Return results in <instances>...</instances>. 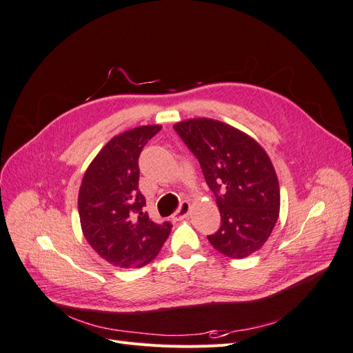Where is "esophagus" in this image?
Masks as SVG:
<instances>
[{
  "label": "esophagus",
  "instance_id": "esophagus-1",
  "mask_svg": "<svg viewBox=\"0 0 353 353\" xmlns=\"http://www.w3.org/2000/svg\"><path fill=\"white\" fill-rule=\"evenodd\" d=\"M188 212H190V203H188V201H183V203H181V205H179V208L175 210V213L172 215V219H174V221L184 219V218H187Z\"/></svg>",
  "mask_w": 353,
  "mask_h": 353
}]
</instances>
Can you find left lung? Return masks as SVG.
I'll list each match as a JSON object with an SVG mask.
<instances>
[{"label": "left lung", "mask_w": 353, "mask_h": 353, "mask_svg": "<svg viewBox=\"0 0 353 353\" xmlns=\"http://www.w3.org/2000/svg\"><path fill=\"white\" fill-rule=\"evenodd\" d=\"M174 130L216 197L221 227L208 236L210 244L232 259L259 250L280 213V185L268 154L249 135L206 117L179 122Z\"/></svg>", "instance_id": "8db88e82"}]
</instances>
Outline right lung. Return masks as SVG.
<instances>
[{
	"mask_svg": "<svg viewBox=\"0 0 353 353\" xmlns=\"http://www.w3.org/2000/svg\"><path fill=\"white\" fill-rule=\"evenodd\" d=\"M159 125L134 128L105 144L83 175L78 210L83 236L103 259L121 268H141L166 241L172 223H156L138 188V159Z\"/></svg>",
	"mask_w": 353,
	"mask_h": 353,
	"instance_id": "add662e5",
	"label": "right lung"
}]
</instances>
